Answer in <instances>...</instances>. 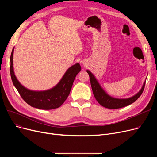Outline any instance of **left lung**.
Listing matches in <instances>:
<instances>
[{"label": "left lung", "instance_id": "left-lung-1", "mask_svg": "<svg viewBox=\"0 0 157 157\" xmlns=\"http://www.w3.org/2000/svg\"><path fill=\"white\" fill-rule=\"evenodd\" d=\"M86 72L89 74L90 83H91V86L95 98L98 103L106 108L113 109H119L132 104L141 96L144 88L146 81H144L141 90L136 95L126 98H115L108 94V93L102 88L97 78L89 70H86Z\"/></svg>", "mask_w": 157, "mask_h": 157}]
</instances>
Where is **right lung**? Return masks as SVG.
Segmentation results:
<instances>
[{
  "instance_id": "1",
  "label": "right lung",
  "mask_w": 157,
  "mask_h": 157,
  "mask_svg": "<svg viewBox=\"0 0 157 157\" xmlns=\"http://www.w3.org/2000/svg\"><path fill=\"white\" fill-rule=\"evenodd\" d=\"M13 48L10 57V74L13 83L23 99L29 105L40 109L49 110L59 108L67 99L77 74L81 67L76 63L69 67L55 86L43 91L29 90L23 86L16 77L13 67Z\"/></svg>"
}]
</instances>
